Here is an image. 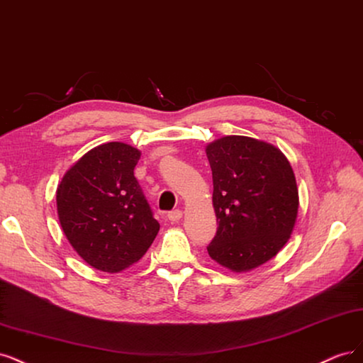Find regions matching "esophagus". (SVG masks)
I'll return each instance as SVG.
<instances>
[{
    "label": "esophagus",
    "mask_w": 363,
    "mask_h": 363,
    "mask_svg": "<svg viewBox=\"0 0 363 363\" xmlns=\"http://www.w3.org/2000/svg\"><path fill=\"white\" fill-rule=\"evenodd\" d=\"M181 217H182V211H181V209H173V211H170V213L167 214V218H169L170 221H178Z\"/></svg>",
    "instance_id": "obj_1"
}]
</instances>
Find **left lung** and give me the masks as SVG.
I'll list each match as a JSON object with an SVG mask.
<instances>
[{
	"label": "left lung",
	"mask_w": 363,
	"mask_h": 363,
	"mask_svg": "<svg viewBox=\"0 0 363 363\" xmlns=\"http://www.w3.org/2000/svg\"><path fill=\"white\" fill-rule=\"evenodd\" d=\"M206 157L218 223L208 253L232 272H249L276 256L294 229V172L279 149L242 135L209 143Z\"/></svg>",
	"instance_id": "8db88e82"
}]
</instances>
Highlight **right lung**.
<instances>
[{
	"label": "right lung",
	"instance_id": "obj_1",
	"mask_svg": "<svg viewBox=\"0 0 363 363\" xmlns=\"http://www.w3.org/2000/svg\"><path fill=\"white\" fill-rule=\"evenodd\" d=\"M140 150L105 143L66 172L57 189L60 225L77 253L93 268L116 273L150 247L160 223L134 177Z\"/></svg>",
	"mask_w": 363,
	"mask_h": 363
}]
</instances>
